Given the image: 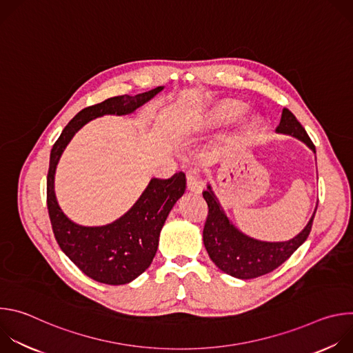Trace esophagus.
Returning <instances> with one entry per match:
<instances>
[{
  "instance_id": "1",
  "label": "esophagus",
  "mask_w": 353,
  "mask_h": 353,
  "mask_svg": "<svg viewBox=\"0 0 353 353\" xmlns=\"http://www.w3.org/2000/svg\"><path fill=\"white\" fill-rule=\"evenodd\" d=\"M187 188H188V191H191L194 194H199L201 191H203L204 184L195 173H188L187 174Z\"/></svg>"
}]
</instances>
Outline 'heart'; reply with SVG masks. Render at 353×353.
Returning a JSON list of instances; mask_svg holds the SVG:
<instances>
[{
  "label": "heart",
  "instance_id": "1",
  "mask_svg": "<svg viewBox=\"0 0 353 353\" xmlns=\"http://www.w3.org/2000/svg\"><path fill=\"white\" fill-rule=\"evenodd\" d=\"M244 112V106L241 103H236V102H228L223 103L221 106H218L216 109H214L210 116H208V121L214 125H221V124H226L229 121L236 120L241 113ZM251 123H254L256 119L251 117L250 119Z\"/></svg>",
  "mask_w": 353,
  "mask_h": 353
}]
</instances>
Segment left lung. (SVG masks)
<instances>
[{"mask_svg": "<svg viewBox=\"0 0 353 353\" xmlns=\"http://www.w3.org/2000/svg\"><path fill=\"white\" fill-rule=\"evenodd\" d=\"M275 131L297 138L316 154L314 143L290 110H282L281 123ZM203 195L208 204V218L203 232L208 256L221 271L239 279H253L265 275L283 264L309 237L317 210L316 207L305 229L293 239L263 241L244 234L232 223L211 184L207 185Z\"/></svg>", "mask_w": 353, "mask_h": 353, "instance_id": "8db88e82", "label": "left lung"}]
</instances>
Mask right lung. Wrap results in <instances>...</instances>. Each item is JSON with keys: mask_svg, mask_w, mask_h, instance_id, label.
Returning a JSON list of instances; mask_svg holds the SVG:
<instances>
[{"mask_svg": "<svg viewBox=\"0 0 353 353\" xmlns=\"http://www.w3.org/2000/svg\"><path fill=\"white\" fill-rule=\"evenodd\" d=\"M163 88L158 86L135 96H114L81 110L63 130L50 154L47 208L56 240L64 254L85 275L100 283H130L150 265L165 221L185 191V174L179 172L166 180L150 179L135 204L123 216L103 226H82L72 222L59 205L54 191L56 169L64 149L86 123L108 114H131Z\"/></svg>", "mask_w": 353, "mask_h": 353, "instance_id": "add662e5", "label": "right lung"}]
</instances>
